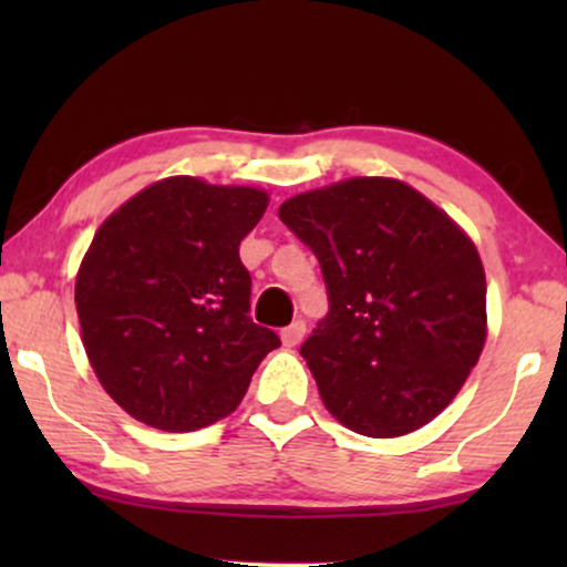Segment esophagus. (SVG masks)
<instances>
[{"mask_svg":"<svg viewBox=\"0 0 567 567\" xmlns=\"http://www.w3.org/2000/svg\"><path fill=\"white\" fill-rule=\"evenodd\" d=\"M305 336H307V322L305 320H293L289 328L281 330V340H284L286 348L299 346L301 340H305Z\"/></svg>","mask_w":567,"mask_h":567,"instance_id":"obj_1","label":"esophagus"}]
</instances>
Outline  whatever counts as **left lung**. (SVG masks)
<instances>
[{
    "label": "left lung",
    "mask_w": 567,
    "mask_h": 567,
    "mask_svg": "<svg viewBox=\"0 0 567 567\" xmlns=\"http://www.w3.org/2000/svg\"><path fill=\"white\" fill-rule=\"evenodd\" d=\"M278 216L322 268L330 309L299 353L330 413L371 439L433 421L485 346V270L472 239L392 177L299 193Z\"/></svg>",
    "instance_id": "obj_1"
}]
</instances>
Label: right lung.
I'll use <instances>...</instances> for the list:
<instances>
[{"mask_svg": "<svg viewBox=\"0 0 567 567\" xmlns=\"http://www.w3.org/2000/svg\"><path fill=\"white\" fill-rule=\"evenodd\" d=\"M266 206V190L181 175L136 193L97 229L74 289L82 343L136 421L169 433L221 421L281 346L252 322L239 260Z\"/></svg>", "mask_w": 567, "mask_h": 567, "instance_id": "right-lung-1", "label": "right lung"}]
</instances>
